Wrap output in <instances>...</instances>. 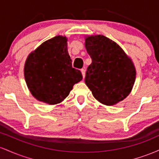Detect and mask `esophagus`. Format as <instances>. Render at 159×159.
<instances>
[{
  "label": "esophagus",
  "mask_w": 159,
  "mask_h": 159,
  "mask_svg": "<svg viewBox=\"0 0 159 159\" xmlns=\"http://www.w3.org/2000/svg\"><path fill=\"white\" fill-rule=\"evenodd\" d=\"M81 73H82V75H83V78H84V77H85V72H86L85 69H81Z\"/></svg>",
  "instance_id": "1"
}]
</instances>
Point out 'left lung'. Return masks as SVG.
<instances>
[{
    "label": "left lung",
    "mask_w": 159,
    "mask_h": 159,
    "mask_svg": "<svg viewBox=\"0 0 159 159\" xmlns=\"http://www.w3.org/2000/svg\"><path fill=\"white\" fill-rule=\"evenodd\" d=\"M85 48L92 59L85 83L93 96L111 106L130 94L136 78L132 60L114 41L103 35L85 36Z\"/></svg>",
    "instance_id": "obj_1"
}]
</instances>
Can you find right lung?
Instances as JSON below:
<instances>
[{"label":"right lung","mask_w":159,"mask_h":159,"mask_svg":"<svg viewBox=\"0 0 159 159\" xmlns=\"http://www.w3.org/2000/svg\"><path fill=\"white\" fill-rule=\"evenodd\" d=\"M67 38L56 36L42 43L27 57L24 68L25 81L38 101L57 105L62 102L82 80L81 72L72 68Z\"/></svg>","instance_id":"add662e5"}]
</instances>
